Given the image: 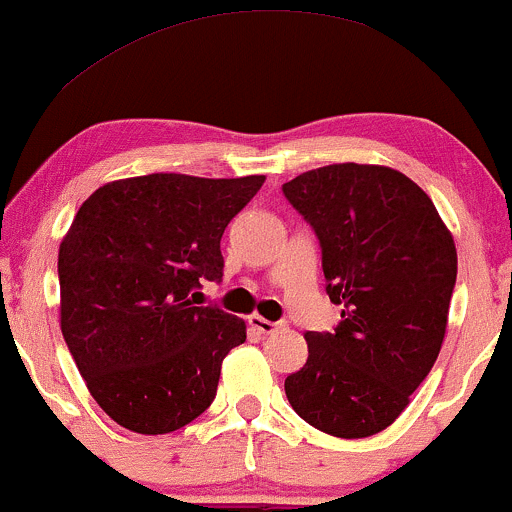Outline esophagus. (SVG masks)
<instances>
[{"instance_id":"34e87169","label":"esophagus","mask_w":512,"mask_h":512,"mask_svg":"<svg viewBox=\"0 0 512 512\" xmlns=\"http://www.w3.org/2000/svg\"><path fill=\"white\" fill-rule=\"evenodd\" d=\"M249 326L254 328L256 333H261V335H270V333H278V330L282 328V323L268 321V318H263V316L254 314V316H249Z\"/></svg>"}]
</instances>
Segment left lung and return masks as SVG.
<instances>
[{
	"instance_id": "left-lung-1",
	"label": "left lung",
	"mask_w": 512,
	"mask_h": 512,
	"mask_svg": "<svg viewBox=\"0 0 512 512\" xmlns=\"http://www.w3.org/2000/svg\"><path fill=\"white\" fill-rule=\"evenodd\" d=\"M314 227L333 333L304 335L309 357L285 378L292 410L338 438L383 431L410 405L446 338L458 278L453 234L410 177L340 162L282 184Z\"/></svg>"
}]
</instances>
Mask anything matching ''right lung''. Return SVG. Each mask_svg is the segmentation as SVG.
Returning a JSON list of instances; mask_svg holds the SVG:
<instances>
[{
    "label": "right lung",
    "instance_id": "right-lung-1",
    "mask_svg": "<svg viewBox=\"0 0 512 512\" xmlns=\"http://www.w3.org/2000/svg\"><path fill=\"white\" fill-rule=\"evenodd\" d=\"M263 182L158 172L100 186L78 208L59 244L62 335L124 429L170 434L215 400L246 323L194 294L222 278V232Z\"/></svg>",
    "mask_w": 512,
    "mask_h": 512
}]
</instances>
